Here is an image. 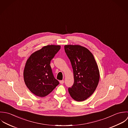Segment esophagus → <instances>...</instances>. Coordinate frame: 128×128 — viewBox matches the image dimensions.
<instances>
[{
    "mask_svg": "<svg viewBox=\"0 0 128 128\" xmlns=\"http://www.w3.org/2000/svg\"><path fill=\"white\" fill-rule=\"evenodd\" d=\"M64 82V80H60V83L61 84H63Z\"/></svg>",
    "mask_w": 128,
    "mask_h": 128,
    "instance_id": "1",
    "label": "esophagus"
}]
</instances>
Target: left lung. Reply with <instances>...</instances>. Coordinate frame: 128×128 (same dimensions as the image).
I'll use <instances>...</instances> for the list:
<instances>
[{
  "label": "left lung",
  "mask_w": 128,
  "mask_h": 128,
  "mask_svg": "<svg viewBox=\"0 0 128 128\" xmlns=\"http://www.w3.org/2000/svg\"><path fill=\"white\" fill-rule=\"evenodd\" d=\"M65 51L73 70L74 83L68 91L72 98L82 102L91 96L100 80V71L94 57L88 48L80 45H65Z\"/></svg>",
  "instance_id": "8db88e82"
}]
</instances>
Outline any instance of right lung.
Here are the masks:
<instances>
[{
	"mask_svg": "<svg viewBox=\"0 0 128 128\" xmlns=\"http://www.w3.org/2000/svg\"><path fill=\"white\" fill-rule=\"evenodd\" d=\"M60 48L58 45L44 46L32 53L27 59L24 80L27 88L34 95L44 97L59 84L53 75L50 63Z\"/></svg>",
	"mask_w": 128,
	"mask_h": 128,
	"instance_id": "obj_1",
	"label": "right lung"
}]
</instances>
